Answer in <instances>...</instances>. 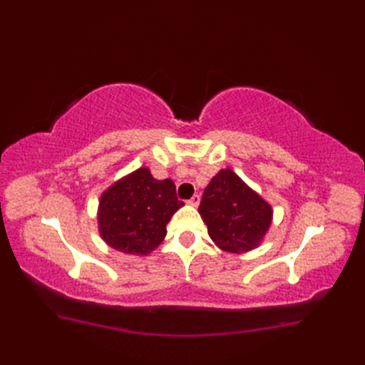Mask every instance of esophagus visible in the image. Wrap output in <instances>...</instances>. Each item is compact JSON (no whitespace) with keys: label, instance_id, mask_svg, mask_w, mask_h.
<instances>
[{"label":"esophagus","instance_id":"esophagus-1","mask_svg":"<svg viewBox=\"0 0 365 365\" xmlns=\"http://www.w3.org/2000/svg\"><path fill=\"white\" fill-rule=\"evenodd\" d=\"M200 201H201V197H200V195H193L189 201H187V204H190V205H193V207H197V204H200Z\"/></svg>","mask_w":365,"mask_h":365}]
</instances>
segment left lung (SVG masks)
<instances>
[{
	"label": "left lung",
	"mask_w": 365,
	"mask_h": 365,
	"mask_svg": "<svg viewBox=\"0 0 365 365\" xmlns=\"http://www.w3.org/2000/svg\"><path fill=\"white\" fill-rule=\"evenodd\" d=\"M200 215L215 244L236 254L257 248L272 222V207L231 169L205 187Z\"/></svg>",
	"instance_id": "8db88e82"
}]
</instances>
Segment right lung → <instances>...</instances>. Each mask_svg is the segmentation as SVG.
Returning <instances> with one entry per match:
<instances>
[{"label":"right lung","instance_id":"obj_1","mask_svg":"<svg viewBox=\"0 0 365 365\" xmlns=\"http://www.w3.org/2000/svg\"><path fill=\"white\" fill-rule=\"evenodd\" d=\"M184 202L172 180L158 181L140 168L106 189L98 201V233L121 252L148 256L165 237V225Z\"/></svg>","mask_w":365,"mask_h":365}]
</instances>
